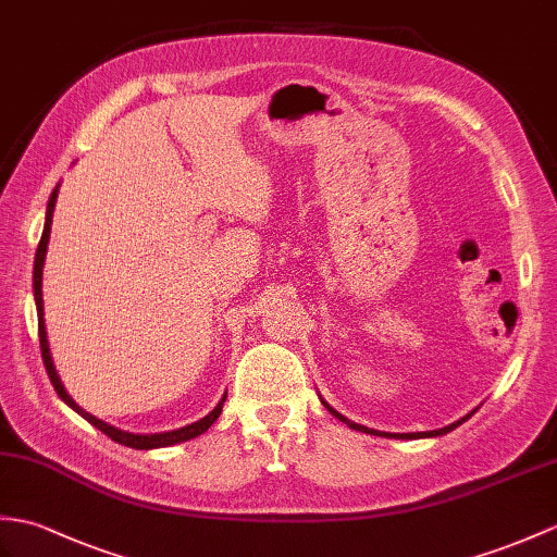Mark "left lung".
I'll return each instance as SVG.
<instances>
[{
  "mask_svg": "<svg viewBox=\"0 0 557 557\" xmlns=\"http://www.w3.org/2000/svg\"><path fill=\"white\" fill-rule=\"evenodd\" d=\"M322 400V398H320ZM322 406H325L334 418L337 420H342L344 424H348L351 426V430H356V432H366V434H372V436H384V438H432V436H444V434H448V432H454L458 424H462L465 420H470L472 418V412H476V408L474 410H470L468 416L465 418H460V420H456V422H450V424H446V426H442V430H432V432H408V434H392V432H380V430H370V426H363V424H358V422H351L348 418H344L342 412H337L334 410L327 400H322Z\"/></svg>",
  "mask_w": 557,
  "mask_h": 557,
  "instance_id": "left-lung-1",
  "label": "left lung"
}]
</instances>
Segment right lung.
Wrapping results in <instances>:
<instances>
[{
    "label": "right lung",
    "instance_id": "obj_1",
    "mask_svg": "<svg viewBox=\"0 0 557 557\" xmlns=\"http://www.w3.org/2000/svg\"><path fill=\"white\" fill-rule=\"evenodd\" d=\"M59 187L61 183L51 191V197L47 201V215H45V230H42V237L40 244H37V253H35V268H33V292H35V306H37V332H40V348H42V360H45V368L51 384H54L57 394L61 396V400L66 406H71L77 416H83L89 424H95L99 432H103L107 436H111L113 442H119L123 446H131L137 450H151V448H165V446H175V444H183L189 442V438L203 434L209 426L218 420L220 412H223V404L227 398V392L223 394V398L218 400V406L209 412V416H203L201 420L191 422L180 426V430H171V432H153V434H135V432H125L119 430V426H113L109 422H103L95 416H89L87 410H83L81 406L75 404V400L69 396V392L63 389V384L59 380V372L54 368V360H51L49 354V342H47V330H45V301H42V268H45V256H47V244H49V232H51V215H54V206H57V197H59Z\"/></svg>",
    "mask_w": 557,
    "mask_h": 557
}]
</instances>
